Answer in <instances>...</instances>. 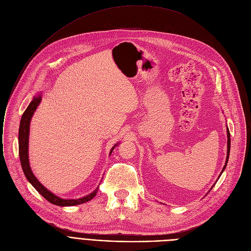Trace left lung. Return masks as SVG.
<instances>
[{"label": "left lung", "instance_id": "8db88e82", "mask_svg": "<svg viewBox=\"0 0 251 251\" xmlns=\"http://www.w3.org/2000/svg\"><path fill=\"white\" fill-rule=\"evenodd\" d=\"M229 152H230V132H229V129L227 128V158H226V163H225V166H224L222 172H223L224 169L226 168V164H227L228 158H229ZM222 172H221V174H222ZM220 176H221V175H220Z\"/></svg>", "mask_w": 251, "mask_h": 251}]
</instances>
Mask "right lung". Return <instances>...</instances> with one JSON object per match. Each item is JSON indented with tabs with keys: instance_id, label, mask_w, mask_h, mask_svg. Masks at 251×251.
<instances>
[{
	"instance_id": "right-lung-1",
	"label": "right lung",
	"mask_w": 251,
	"mask_h": 251,
	"mask_svg": "<svg viewBox=\"0 0 251 251\" xmlns=\"http://www.w3.org/2000/svg\"><path fill=\"white\" fill-rule=\"evenodd\" d=\"M41 101V96H37V98H34L31 103L28 105L26 110L24 111L21 123H20V127H19V156H20V161L22 165V169L24 174L27 178V180L32 184V186L40 193V194L50 203L57 205V206H74V205H79L82 203H85L87 201H90L91 199L94 198L96 195V193L99 191V188H96L95 191H93L91 194L79 198V199H61L59 197H57L54 195L53 193H51L49 190H47L39 181L37 180V178L34 176V174L31 171L30 165H29V158H28V141H29V131H30V121L34 111L36 110L37 106L39 105ZM114 147L111 149L110 153L112 152Z\"/></svg>"
}]
</instances>
